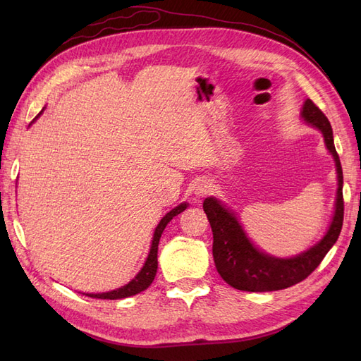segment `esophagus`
I'll return each mask as SVG.
<instances>
[{"label": "esophagus", "mask_w": 361, "mask_h": 361, "mask_svg": "<svg viewBox=\"0 0 361 361\" xmlns=\"http://www.w3.org/2000/svg\"><path fill=\"white\" fill-rule=\"evenodd\" d=\"M211 191V183H209V180H199L197 182V185H195L194 187V195H195V199H202V197H204V195Z\"/></svg>", "instance_id": "obj_1"}]
</instances>
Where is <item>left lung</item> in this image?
Returning <instances> with one entry per match:
<instances>
[{"mask_svg":"<svg viewBox=\"0 0 361 361\" xmlns=\"http://www.w3.org/2000/svg\"><path fill=\"white\" fill-rule=\"evenodd\" d=\"M305 123L321 130L325 147L336 164L337 192L331 223L325 235L310 248L293 257H277L265 253L245 233L235 212L215 197L203 202V209L212 227V255L218 274L235 289L247 292H271L290 288L307 279L336 244L343 224V173L334 147L333 129L329 118L310 99L301 110Z\"/></svg>","mask_w":361,"mask_h":361,"instance_id":"obj_1","label":"left lung"}]
</instances>
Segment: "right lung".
<instances>
[{
	"label": "right lung",
	"instance_id": "1",
	"mask_svg": "<svg viewBox=\"0 0 361 361\" xmlns=\"http://www.w3.org/2000/svg\"><path fill=\"white\" fill-rule=\"evenodd\" d=\"M45 110V108H43ZM43 110L36 116V118L40 117V114L43 113ZM35 118V120H36ZM32 120V122H35ZM188 207V203L183 202L180 204H178L174 209H171L170 212H167L161 218L159 224L157 226L155 232H154V238H152V244H150V250H149V255L146 257V262L143 268L138 271V274L130 280L128 285L125 286H120L114 290H108V292H102V293H84L87 297H92V298H101V300H122V298H128V297H133V295H137L140 292L146 290L150 285L152 281H154L155 276H157V269H158V244H159V238L164 232V228L166 226L173 220V216L179 215L180 212H183L185 209Z\"/></svg>",
	"mask_w": 361,
	"mask_h": 361
}]
</instances>
